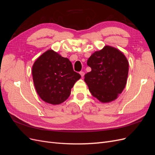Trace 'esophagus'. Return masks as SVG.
I'll list each match as a JSON object with an SVG mask.
<instances>
[{
	"mask_svg": "<svg viewBox=\"0 0 155 155\" xmlns=\"http://www.w3.org/2000/svg\"><path fill=\"white\" fill-rule=\"evenodd\" d=\"M79 74H80V75H81V77L83 78L84 76H85V72H79Z\"/></svg>",
	"mask_w": 155,
	"mask_h": 155,
	"instance_id": "1",
	"label": "esophagus"
}]
</instances>
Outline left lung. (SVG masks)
<instances>
[{
  "instance_id": "obj_1",
  "label": "left lung",
  "mask_w": 155,
  "mask_h": 155,
  "mask_svg": "<svg viewBox=\"0 0 155 155\" xmlns=\"http://www.w3.org/2000/svg\"><path fill=\"white\" fill-rule=\"evenodd\" d=\"M91 71L85 75V80L92 95L101 103L117 99L127 83L129 62L121 51L106 45L96 51L87 61Z\"/></svg>"
}]
</instances>
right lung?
Wrapping results in <instances>:
<instances>
[{
  "mask_svg": "<svg viewBox=\"0 0 155 155\" xmlns=\"http://www.w3.org/2000/svg\"><path fill=\"white\" fill-rule=\"evenodd\" d=\"M33 81L37 93L46 103L59 105L69 97L75 83L81 78L72 63L53 50H48L32 67Z\"/></svg>",
  "mask_w": 155,
  "mask_h": 155,
  "instance_id": "right-lung-1",
  "label": "right lung"
}]
</instances>
